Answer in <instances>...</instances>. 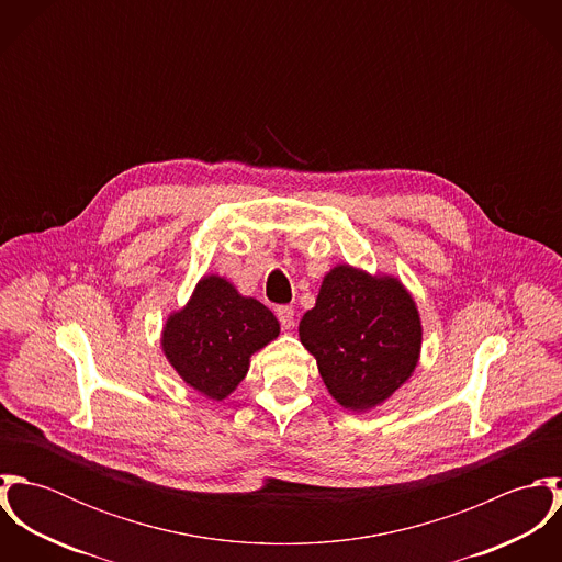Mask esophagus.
Segmentation results:
<instances>
[{"label": "esophagus", "instance_id": "34e87169", "mask_svg": "<svg viewBox=\"0 0 562 562\" xmlns=\"http://www.w3.org/2000/svg\"><path fill=\"white\" fill-rule=\"evenodd\" d=\"M277 318L281 322L283 328H292L294 326V310L292 307H279L277 310Z\"/></svg>", "mask_w": 562, "mask_h": 562}]
</instances>
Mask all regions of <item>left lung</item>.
Here are the masks:
<instances>
[{"instance_id":"left-lung-1","label":"left lung","mask_w":562,"mask_h":562,"mask_svg":"<svg viewBox=\"0 0 562 562\" xmlns=\"http://www.w3.org/2000/svg\"><path fill=\"white\" fill-rule=\"evenodd\" d=\"M328 394L366 413L411 379L422 350V321L408 290L392 274L337 263L322 279L316 307L299 324Z\"/></svg>"}]
</instances>
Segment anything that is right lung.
<instances>
[{"label": "right lung", "instance_id": "obj_1", "mask_svg": "<svg viewBox=\"0 0 562 562\" xmlns=\"http://www.w3.org/2000/svg\"><path fill=\"white\" fill-rule=\"evenodd\" d=\"M279 321L232 281L205 274L190 301L161 328V352L181 381L210 401H225L248 372L250 357L279 337Z\"/></svg>", "mask_w": 562, "mask_h": 562}]
</instances>
